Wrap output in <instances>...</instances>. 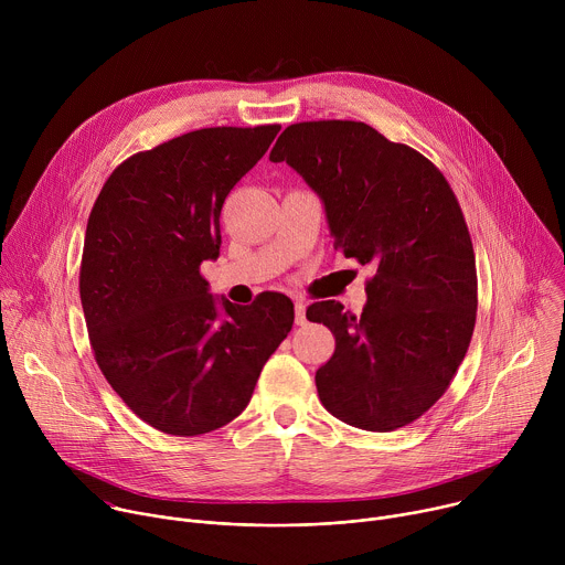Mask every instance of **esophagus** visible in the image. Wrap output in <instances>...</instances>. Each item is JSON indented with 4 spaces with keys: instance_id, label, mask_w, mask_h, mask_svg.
<instances>
[{
    "instance_id": "obj_1",
    "label": "esophagus",
    "mask_w": 565,
    "mask_h": 565,
    "mask_svg": "<svg viewBox=\"0 0 565 565\" xmlns=\"http://www.w3.org/2000/svg\"><path fill=\"white\" fill-rule=\"evenodd\" d=\"M295 324L297 327L306 324V303L301 299H295Z\"/></svg>"
}]
</instances>
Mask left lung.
Instances as JSON below:
<instances>
[{
    "instance_id": "1",
    "label": "left lung",
    "mask_w": 565,
    "mask_h": 565,
    "mask_svg": "<svg viewBox=\"0 0 565 565\" xmlns=\"http://www.w3.org/2000/svg\"><path fill=\"white\" fill-rule=\"evenodd\" d=\"M270 160L317 192L335 250L375 273L362 315L340 301L306 310L335 335L315 373L321 405L366 431L418 420L451 384L476 324V259L456 194L420 151L355 120L290 125Z\"/></svg>"
}]
</instances>
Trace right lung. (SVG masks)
<instances>
[{
  "label": "right lung",
  "instance_id": "add662e5",
  "mask_svg": "<svg viewBox=\"0 0 565 565\" xmlns=\"http://www.w3.org/2000/svg\"><path fill=\"white\" fill-rule=\"evenodd\" d=\"M279 125L207 127L120 163L89 214L79 299L96 362L125 405L172 436L210 434L248 407L292 329L281 292L216 301L201 264L218 257L221 207Z\"/></svg>",
  "mask_w": 565,
  "mask_h": 565
}]
</instances>
